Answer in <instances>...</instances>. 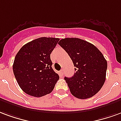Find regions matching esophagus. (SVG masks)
Masks as SVG:
<instances>
[{
    "label": "esophagus",
    "instance_id": "1",
    "mask_svg": "<svg viewBox=\"0 0 121 121\" xmlns=\"http://www.w3.org/2000/svg\"><path fill=\"white\" fill-rule=\"evenodd\" d=\"M60 76H63V75H64V69H62L60 71Z\"/></svg>",
    "mask_w": 121,
    "mask_h": 121
}]
</instances>
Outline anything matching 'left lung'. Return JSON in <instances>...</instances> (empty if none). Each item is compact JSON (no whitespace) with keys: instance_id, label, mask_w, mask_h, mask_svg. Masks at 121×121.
Here are the masks:
<instances>
[{"instance_id":"left-lung-1","label":"left lung","mask_w":121,"mask_h":121,"mask_svg":"<svg viewBox=\"0 0 121 121\" xmlns=\"http://www.w3.org/2000/svg\"><path fill=\"white\" fill-rule=\"evenodd\" d=\"M59 44L69 55L73 61L75 73L64 80L71 93L81 99L95 95L106 80L107 61L94 45L78 38H65Z\"/></svg>"}]
</instances>
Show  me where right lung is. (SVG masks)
<instances>
[{"mask_svg": "<svg viewBox=\"0 0 121 121\" xmlns=\"http://www.w3.org/2000/svg\"><path fill=\"white\" fill-rule=\"evenodd\" d=\"M58 38L40 37L24 45L16 55L14 75L23 91L35 97L49 94L59 79L52 67L50 54Z\"/></svg>", "mask_w": 121, "mask_h": 121, "instance_id": "obj_1", "label": "right lung"}]
</instances>
